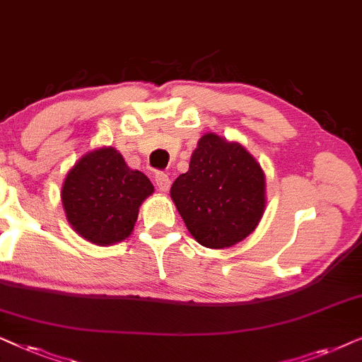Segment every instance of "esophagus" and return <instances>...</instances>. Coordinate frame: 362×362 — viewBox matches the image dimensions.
<instances>
[{
	"instance_id": "1",
	"label": "esophagus",
	"mask_w": 362,
	"mask_h": 362,
	"mask_svg": "<svg viewBox=\"0 0 362 362\" xmlns=\"http://www.w3.org/2000/svg\"><path fill=\"white\" fill-rule=\"evenodd\" d=\"M156 184L160 192H167L170 189V177L165 172H157L156 173Z\"/></svg>"
}]
</instances>
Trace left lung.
<instances>
[{"mask_svg":"<svg viewBox=\"0 0 362 362\" xmlns=\"http://www.w3.org/2000/svg\"><path fill=\"white\" fill-rule=\"evenodd\" d=\"M170 197L197 242L228 248L262 220L264 173L243 146L210 132L199 141L189 170L173 182Z\"/></svg>","mask_w":362,"mask_h":362,"instance_id":"obj_1","label":"left lung"}]
</instances>
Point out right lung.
<instances>
[{"mask_svg":"<svg viewBox=\"0 0 362 362\" xmlns=\"http://www.w3.org/2000/svg\"><path fill=\"white\" fill-rule=\"evenodd\" d=\"M152 192L151 180L129 168L115 148L100 147L67 172L61 199L72 228L88 242L107 247L132 233L139 206Z\"/></svg>","mask_w":362,"mask_h":362,"instance_id":"add662e5","label":"right lung"}]
</instances>
